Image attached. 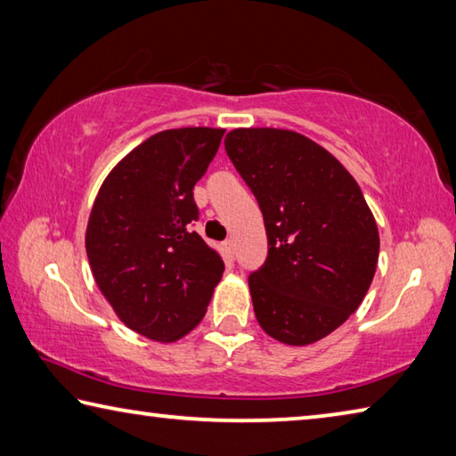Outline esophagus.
Returning <instances> with one entry per match:
<instances>
[{
  "label": "esophagus",
  "mask_w": 456,
  "mask_h": 456,
  "mask_svg": "<svg viewBox=\"0 0 456 456\" xmlns=\"http://www.w3.org/2000/svg\"><path fill=\"white\" fill-rule=\"evenodd\" d=\"M224 250H226V256H228V258H234V256H236L234 240H226V242H224Z\"/></svg>",
  "instance_id": "34e87169"
}]
</instances>
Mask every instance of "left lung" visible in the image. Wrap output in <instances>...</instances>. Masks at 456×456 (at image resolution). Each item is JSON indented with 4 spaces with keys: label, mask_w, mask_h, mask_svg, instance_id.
Listing matches in <instances>:
<instances>
[{
    "label": "left lung",
    "mask_w": 456,
    "mask_h": 456,
    "mask_svg": "<svg viewBox=\"0 0 456 456\" xmlns=\"http://www.w3.org/2000/svg\"><path fill=\"white\" fill-rule=\"evenodd\" d=\"M224 146L265 216L268 256L248 276L256 321L284 345H313L370 289L380 248L370 208L346 167L306 135L240 127Z\"/></svg>",
    "instance_id": "8db88e82"
}]
</instances>
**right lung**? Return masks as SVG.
<instances>
[{
    "label": "right lung",
    "instance_id": "1",
    "mask_svg": "<svg viewBox=\"0 0 456 456\" xmlns=\"http://www.w3.org/2000/svg\"><path fill=\"white\" fill-rule=\"evenodd\" d=\"M224 130L178 127L134 148L103 180L86 230L95 284L119 321L142 337L174 342L196 329L224 262L198 232L196 182Z\"/></svg>",
    "mask_w": 456,
    "mask_h": 456
}]
</instances>
